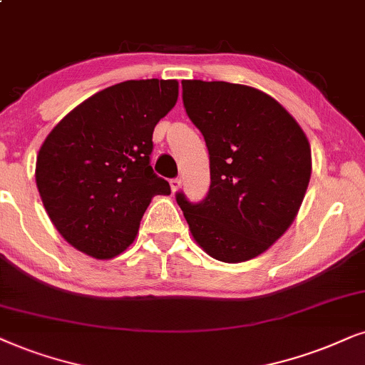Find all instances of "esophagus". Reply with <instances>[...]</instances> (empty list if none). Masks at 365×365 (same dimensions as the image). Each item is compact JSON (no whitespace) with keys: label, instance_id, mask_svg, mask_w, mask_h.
<instances>
[{"label":"esophagus","instance_id":"obj_1","mask_svg":"<svg viewBox=\"0 0 365 365\" xmlns=\"http://www.w3.org/2000/svg\"><path fill=\"white\" fill-rule=\"evenodd\" d=\"M170 187H172V192H178V188L182 187V180L172 178V180H170Z\"/></svg>","mask_w":365,"mask_h":365}]
</instances>
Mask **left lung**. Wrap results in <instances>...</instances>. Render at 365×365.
Listing matches in <instances>:
<instances>
[{
	"mask_svg": "<svg viewBox=\"0 0 365 365\" xmlns=\"http://www.w3.org/2000/svg\"><path fill=\"white\" fill-rule=\"evenodd\" d=\"M183 106L204 135L210 187L204 200L178 192L193 239L222 262L259 256L292 225L312 175V150L292 114L255 87L183 81Z\"/></svg>",
	"mask_w": 365,
	"mask_h": 365,
	"instance_id": "left-lung-1",
	"label": "left lung"
}]
</instances>
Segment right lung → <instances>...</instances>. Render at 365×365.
<instances>
[{"mask_svg": "<svg viewBox=\"0 0 365 365\" xmlns=\"http://www.w3.org/2000/svg\"><path fill=\"white\" fill-rule=\"evenodd\" d=\"M178 82L126 81L71 110L45 138L35 180L55 229L96 259L135 241L155 195H170L150 165L153 129L177 104Z\"/></svg>", "mask_w": 365, "mask_h": 365, "instance_id": "obj_1", "label": "right lung"}]
</instances>
